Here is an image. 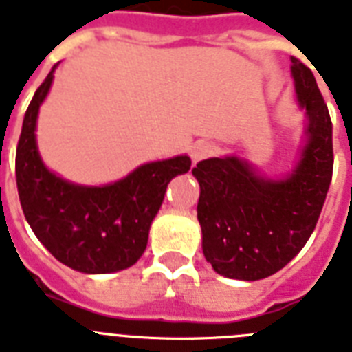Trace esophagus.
I'll return each instance as SVG.
<instances>
[{
  "instance_id": "esophagus-1",
  "label": "esophagus",
  "mask_w": 352,
  "mask_h": 352,
  "mask_svg": "<svg viewBox=\"0 0 352 352\" xmlns=\"http://www.w3.org/2000/svg\"><path fill=\"white\" fill-rule=\"evenodd\" d=\"M213 150H215V148L211 146L210 142L201 141V142H197V144H193V146H191V161H193V164L208 159V157L213 153Z\"/></svg>"
}]
</instances>
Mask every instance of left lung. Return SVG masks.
I'll list each match as a JSON object with an SVG mask.
<instances>
[{
    "label": "left lung",
    "instance_id": "obj_1",
    "mask_svg": "<svg viewBox=\"0 0 352 352\" xmlns=\"http://www.w3.org/2000/svg\"><path fill=\"white\" fill-rule=\"evenodd\" d=\"M304 135L289 171L267 177L245 157H211L193 168L202 253L222 276L262 280L295 258L315 231L333 177V122L316 79L291 57Z\"/></svg>",
    "mask_w": 352,
    "mask_h": 352
}]
</instances>
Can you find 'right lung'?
Listing matches in <instances>:
<instances>
[{"instance_id":"1","label":"right lung","mask_w":352,"mask_h":352,"mask_svg":"<svg viewBox=\"0 0 352 352\" xmlns=\"http://www.w3.org/2000/svg\"><path fill=\"white\" fill-rule=\"evenodd\" d=\"M57 65L36 90L23 119L16 151L23 213L34 235L61 264L85 275L128 270L146 250L168 184L188 173L191 159L184 153L146 162L101 186L76 184L57 175L43 162L36 139L39 108L52 88Z\"/></svg>"}]
</instances>
